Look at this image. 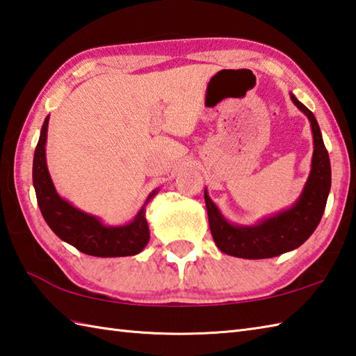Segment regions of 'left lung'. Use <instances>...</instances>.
Masks as SVG:
<instances>
[{
  "label": "left lung",
  "mask_w": 356,
  "mask_h": 356,
  "mask_svg": "<svg viewBox=\"0 0 356 356\" xmlns=\"http://www.w3.org/2000/svg\"><path fill=\"white\" fill-rule=\"evenodd\" d=\"M290 98L309 118L312 134H314V156H312L310 175L298 201L290 209L269 216L255 226H236L224 218L204 191L209 226L213 241L221 252L230 257L248 259L278 257L281 253L300 248L314 234L321 221L332 181L329 154L324 146L315 115L300 103L292 93H290Z\"/></svg>",
  "instance_id": "left-lung-1"
}]
</instances>
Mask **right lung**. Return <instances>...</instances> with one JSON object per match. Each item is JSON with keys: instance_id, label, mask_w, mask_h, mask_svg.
<instances>
[{"instance_id": "right-lung-1", "label": "right lung", "mask_w": 356, "mask_h": 356, "mask_svg": "<svg viewBox=\"0 0 356 356\" xmlns=\"http://www.w3.org/2000/svg\"><path fill=\"white\" fill-rule=\"evenodd\" d=\"M49 117L41 127L40 140L33 155V187L42 218L54 234L63 241L74 245L86 255L112 258L132 257L140 253L149 243V226L146 220V204L156 191L149 195L144 206L136 213L132 222L124 226H106L97 216L89 215L74 207L69 201L56 193L52 178L46 164Z\"/></svg>"}]
</instances>
